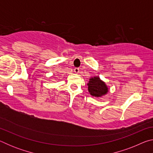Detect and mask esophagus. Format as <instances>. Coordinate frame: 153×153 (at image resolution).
Returning a JSON list of instances; mask_svg holds the SVG:
<instances>
[{"mask_svg": "<svg viewBox=\"0 0 153 153\" xmlns=\"http://www.w3.org/2000/svg\"><path fill=\"white\" fill-rule=\"evenodd\" d=\"M79 71V69L78 68V67H76V68H74V72L76 74H78Z\"/></svg>", "mask_w": 153, "mask_h": 153, "instance_id": "34e87169", "label": "esophagus"}]
</instances>
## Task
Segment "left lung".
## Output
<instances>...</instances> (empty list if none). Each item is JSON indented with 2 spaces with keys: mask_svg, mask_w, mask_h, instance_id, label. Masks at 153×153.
<instances>
[{
  "mask_svg": "<svg viewBox=\"0 0 153 153\" xmlns=\"http://www.w3.org/2000/svg\"><path fill=\"white\" fill-rule=\"evenodd\" d=\"M88 86L90 94L96 97H100L101 96L107 94L108 91V88L105 83L98 77L90 79Z\"/></svg>",
  "mask_w": 153,
  "mask_h": 153,
  "instance_id": "left-lung-1",
  "label": "left lung"
}]
</instances>
